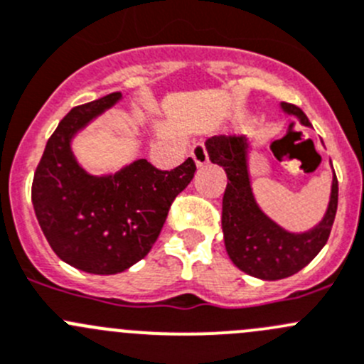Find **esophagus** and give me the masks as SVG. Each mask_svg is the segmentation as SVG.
Returning a JSON list of instances; mask_svg holds the SVG:
<instances>
[{"mask_svg": "<svg viewBox=\"0 0 364 364\" xmlns=\"http://www.w3.org/2000/svg\"><path fill=\"white\" fill-rule=\"evenodd\" d=\"M190 156L193 158V161H196L197 167H204V165L208 164V151H206V146L204 144H196L192 149V153H190Z\"/></svg>", "mask_w": 364, "mask_h": 364, "instance_id": "obj_1", "label": "esophagus"}]
</instances>
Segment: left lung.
<instances>
[{
  "label": "left lung",
  "instance_id": "obj_1",
  "mask_svg": "<svg viewBox=\"0 0 364 364\" xmlns=\"http://www.w3.org/2000/svg\"><path fill=\"white\" fill-rule=\"evenodd\" d=\"M281 110L297 117L301 124L311 126L304 112L295 105L281 103ZM206 149L211 164L220 165L229 179L222 199V231L232 263L263 281L284 279L311 263L327 243L336 217L338 179L334 168L329 204L322 220L304 232H291L272 220L254 197L247 136H211Z\"/></svg>",
  "mask_w": 364,
  "mask_h": 364
}]
</instances>
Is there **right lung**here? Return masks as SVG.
<instances>
[{
    "mask_svg": "<svg viewBox=\"0 0 364 364\" xmlns=\"http://www.w3.org/2000/svg\"><path fill=\"white\" fill-rule=\"evenodd\" d=\"M119 92L73 108L46 144L31 185L38 225L56 256L77 270L112 276L147 256L172 200L192 181V158L158 171L140 158L94 176L73 153V139L119 103Z\"/></svg>",
    "mask_w": 364,
    "mask_h": 364,
    "instance_id": "obj_1",
    "label": "right lung"
}]
</instances>
